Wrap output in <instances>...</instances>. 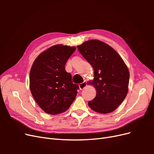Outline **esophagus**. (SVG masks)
Wrapping results in <instances>:
<instances>
[{
    "mask_svg": "<svg viewBox=\"0 0 154 154\" xmlns=\"http://www.w3.org/2000/svg\"><path fill=\"white\" fill-rule=\"evenodd\" d=\"M86 86H87V82L85 81H84L83 83H80V85H79V87H80V90L83 89V88H84Z\"/></svg>",
    "mask_w": 154,
    "mask_h": 154,
    "instance_id": "esophagus-1",
    "label": "esophagus"
}]
</instances>
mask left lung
I'll list each match as a JSON object with an SVG mask.
<instances>
[{
    "mask_svg": "<svg viewBox=\"0 0 154 154\" xmlns=\"http://www.w3.org/2000/svg\"><path fill=\"white\" fill-rule=\"evenodd\" d=\"M79 52L94 69V80L89 83L96 89L90 108L102 114L115 110L122 103L128 90L130 74L119 54L110 45L90 40L77 46Z\"/></svg>",
    "mask_w": 154,
    "mask_h": 154,
    "instance_id": "1",
    "label": "left lung"
}]
</instances>
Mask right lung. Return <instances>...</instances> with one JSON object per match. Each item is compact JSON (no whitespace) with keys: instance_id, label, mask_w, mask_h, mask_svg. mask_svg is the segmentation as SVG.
<instances>
[{"instance_id":"right-lung-1","label":"right lung","mask_w":154,"mask_h":154,"mask_svg":"<svg viewBox=\"0 0 154 154\" xmlns=\"http://www.w3.org/2000/svg\"><path fill=\"white\" fill-rule=\"evenodd\" d=\"M75 47L55 45L38 55L30 71L29 86L35 101L45 112L52 115L66 111L77 95L78 85L65 66Z\"/></svg>"}]
</instances>
